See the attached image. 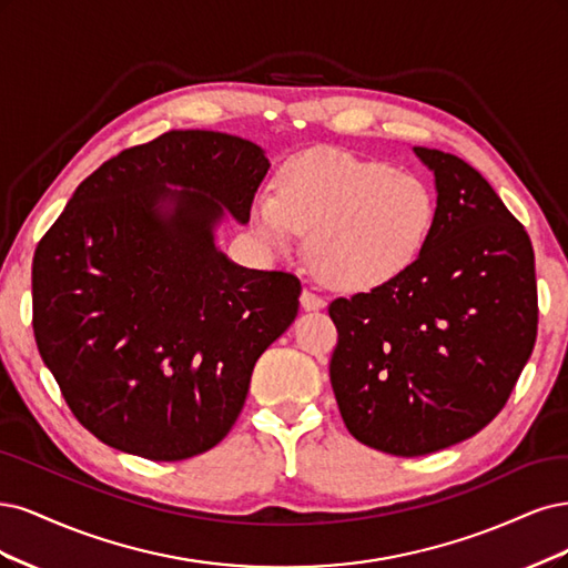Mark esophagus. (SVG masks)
<instances>
[{
  "label": "esophagus",
  "mask_w": 568,
  "mask_h": 568,
  "mask_svg": "<svg viewBox=\"0 0 568 568\" xmlns=\"http://www.w3.org/2000/svg\"><path fill=\"white\" fill-rule=\"evenodd\" d=\"M300 300H302V306H304L306 311H318V308L325 306V300H323L321 295H316L314 290H304Z\"/></svg>",
  "instance_id": "esophagus-1"
}]
</instances>
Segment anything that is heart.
I'll list each match as a JSON object with an SVG mask.
<instances>
[{"label":"heart","mask_w":568,"mask_h":568,"mask_svg":"<svg viewBox=\"0 0 568 568\" xmlns=\"http://www.w3.org/2000/svg\"><path fill=\"white\" fill-rule=\"evenodd\" d=\"M252 224L278 254L311 231L318 276L344 292H368L404 276L423 254L436 224V195L419 174L318 149L285 164L276 195L254 200Z\"/></svg>","instance_id":"obj_1"}]
</instances>
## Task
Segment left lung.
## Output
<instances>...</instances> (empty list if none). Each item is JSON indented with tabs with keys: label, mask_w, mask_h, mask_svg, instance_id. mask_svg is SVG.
<instances>
[{
	"label": "left lung",
	"mask_w": 568,
	"mask_h": 568,
	"mask_svg": "<svg viewBox=\"0 0 568 568\" xmlns=\"http://www.w3.org/2000/svg\"><path fill=\"white\" fill-rule=\"evenodd\" d=\"M434 172L436 224L417 262L327 306L331 382L346 429L400 457L460 444L496 417L538 335L530 237L457 155L415 145Z\"/></svg>",
	"instance_id": "obj_1"
}]
</instances>
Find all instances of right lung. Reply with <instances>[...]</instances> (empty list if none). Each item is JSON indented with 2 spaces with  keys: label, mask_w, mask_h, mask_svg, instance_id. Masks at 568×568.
<instances>
[{
  "label": "right lung",
  "mask_w": 568,
  "mask_h": 568,
  "mask_svg": "<svg viewBox=\"0 0 568 568\" xmlns=\"http://www.w3.org/2000/svg\"><path fill=\"white\" fill-rule=\"evenodd\" d=\"M268 168L247 139L164 132L103 162L44 233L34 342L99 442L186 460L241 415L254 363L297 316L302 283L233 264L214 226L224 210L247 224Z\"/></svg>",
  "instance_id": "obj_1"
}]
</instances>
